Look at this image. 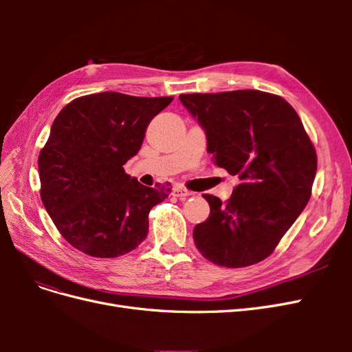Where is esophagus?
Masks as SVG:
<instances>
[{
	"mask_svg": "<svg viewBox=\"0 0 352 352\" xmlns=\"http://www.w3.org/2000/svg\"><path fill=\"white\" fill-rule=\"evenodd\" d=\"M172 192H173V195L177 197V198H185V197L192 195V192H190V190H188V189H185V188H182V186H179V185H176V186L173 188Z\"/></svg>",
	"mask_w": 352,
	"mask_h": 352,
	"instance_id": "1",
	"label": "esophagus"
}]
</instances>
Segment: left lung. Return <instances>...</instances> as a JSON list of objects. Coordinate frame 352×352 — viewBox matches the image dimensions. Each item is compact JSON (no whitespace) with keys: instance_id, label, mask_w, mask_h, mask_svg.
<instances>
[{"instance_id":"left-lung-1","label":"left lung","mask_w":352,"mask_h":352,"mask_svg":"<svg viewBox=\"0 0 352 352\" xmlns=\"http://www.w3.org/2000/svg\"><path fill=\"white\" fill-rule=\"evenodd\" d=\"M179 100L204 129L212 163L241 180L226 202L202 195L210 216L194 228L197 248L225 267L263 261L311 197L317 155L300 116L278 95L255 89Z\"/></svg>"}]
</instances>
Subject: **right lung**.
I'll return each mask as SVG.
<instances>
[{
    "mask_svg": "<svg viewBox=\"0 0 352 352\" xmlns=\"http://www.w3.org/2000/svg\"><path fill=\"white\" fill-rule=\"evenodd\" d=\"M172 101L101 92L73 100L58 113L38 160L41 199L72 247L113 258L146 238L148 212L168 197L170 186H144L123 164Z\"/></svg>",
    "mask_w": 352,
    "mask_h": 352,
    "instance_id": "obj_1",
    "label": "right lung"
}]
</instances>
